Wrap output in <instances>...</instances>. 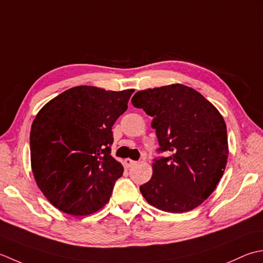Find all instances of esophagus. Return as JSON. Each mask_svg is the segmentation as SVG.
I'll return each mask as SVG.
<instances>
[{
    "label": "esophagus",
    "mask_w": 263,
    "mask_h": 263,
    "mask_svg": "<svg viewBox=\"0 0 263 263\" xmlns=\"http://www.w3.org/2000/svg\"><path fill=\"white\" fill-rule=\"evenodd\" d=\"M137 162L136 161H134V160H132V159H125V164H126V167H133V165H135Z\"/></svg>",
    "instance_id": "obj_1"
}]
</instances>
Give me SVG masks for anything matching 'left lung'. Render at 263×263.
I'll return each mask as SVG.
<instances>
[{
	"label": "left lung",
	"instance_id": "8db88e82",
	"mask_svg": "<svg viewBox=\"0 0 263 263\" xmlns=\"http://www.w3.org/2000/svg\"><path fill=\"white\" fill-rule=\"evenodd\" d=\"M135 108L153 118L160 147L153 175L139 191L149 204L171 213L191 211L216 190L228 159L227 128L216 106L181 84L139 90Z\"/></svg>",
	"mask_w": 263,
	"mask_h": 263
}]
</instances>
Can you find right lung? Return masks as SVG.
Masks as SVG:
<instances>
[{"label":"right lung","instance_id":"add662e5","mask_svg":"<svg viewBox=\"0 0 263 263\" xmlns=\"http://www.w3.org/2000/svg\"><path fill=\"white\" fill-rule=\"evenodd\" d=\"M134 89L77 86L40 110L30 130L36 184L53 205L88 216L110 200L124 167L111 157L112 126L128 108Z\"/></svg>","mask_w":263,"mask_h":263}]
</instances>
